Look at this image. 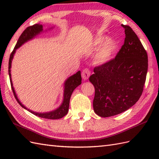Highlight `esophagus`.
<instances>
[{"label": "esophagus", "instance_id": "obj_1", "mask_svg": "<svg viewBox=\"0 0 159 159\" xmlns=\"http://www.w3.org/2000/svg\"><path fill=\"white\" fill-rule=\"evenodd\" d=\"M82 77L84 80H87L89 79V77L91 75V71L88 68H85L82 72Z\"/></svg>", "mask_w": 159, "mask_h": 159}]
</instances>
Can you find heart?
Listing matches in <instances>:
<instances>
[{
    "instance_id": "1",
    "label": "heart",
    "mask_w": 159,
    "mask_h": 159,
    "mask_svg": "<svg viewBox=\"0 0 159 159\" xmlns=\"http://www.w3.org/2000/svg\"><path fill=\"white\" fill-rule=\"evenodd\" d=\"M104 40V38H96L94 41V46H98L102 44ZM117 48V44L113 40H107L104 42L95 55V60L98 63H104L112 58Z\"/></svg>"
}]
</instances>
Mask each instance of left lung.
<instances>
[{
    "label": "left lung",
    "mask_w": 159,
    "mask_h": 159,
    "mask_svg": "<svg viewBox=\"0 0 159 159\" xmlns=\"http://www.w3.org/2000/svg\"><path fill=\"white\" fill-rule=\"evenodd\" d=\"M126 38L114 58L94 67L89 81L95 87L93 110L100 117L116 116L133 107L146 83L148 61L145 50L130 26L121 25Z\"/></svg>",
    "instance_id": "obj_1"
}]
</instances>
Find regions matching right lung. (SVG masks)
I'll list each match as a JSON object with an SVG mask.
<instances>
[{"instance_id":"add662e5","label":"right lung","mask_w":159,"mask_h":159,"mask_svg":"<svg viewBox=\"0 0 159 159\" xmlns=\"http://www.w3.org/2000/svg\"><path fill=\"white\" fill-rule=\"evenodd\" d=\"M43 26L42 25H39V24H35V25H33V26H28L25 31L22 32L21 35L20 36V38L17 42L16 44L14 47V49H13V51L11 52V55H10L9 57V79H10V83H11V89L12 92L13 93V95H14V97L16 100H17V102H18L20 106L22 107L25 108V109L28 110L30 111L31 113L35 115L36 116H38L39 117H42V118H46V119H50V120H56V119H59V118H61L64 117L66 115L68 112L69 110V105H70V97L72 93L73 92V91L75 89L76 87L79 86V85L81 84L82 81V79H81V74H80V71H79V72H76V74H74L72 76L69 77L68 79H67V80L65 83V89H64V98H63V101L61 105L58 109L51 111V112L49 113H36L34 112V111H32L31 110H29L22 104V103L20 102L19 100L18 99V98L16 96V92L14 91V89L13 87V84L11 81V60L13 59V55L16 52V50L19 48L20 46H21L24 43L27 42L28 40L32 39L33 38L39 34V33L42 31V29Z\"/></svg>"}]
</instances>
